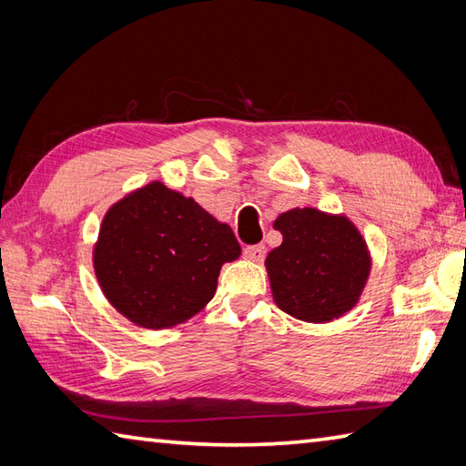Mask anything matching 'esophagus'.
<instances>
[{
    "label": "esophagus",
    "mask_w": 466,
    "mask_h": 466,
    "mask_svg": "<svg viewBox=\"0 0 466 466\" xmlns=\"http://www.w3.org/2000/svg\"><path fill=\"white\" fill-rule=\"evenodd\" d=\"M266 256V248L262 244L258 246H248V248H244V258L246 260H252V262H262Z\"/></svg>",
    "instance_id": "34e87169"
}]
</instances>
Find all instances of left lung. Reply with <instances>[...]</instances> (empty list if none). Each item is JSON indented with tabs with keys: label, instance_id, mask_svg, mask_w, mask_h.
Segmentation results:
<instances>
[{
	"label": "left lung",
	"instance_id": "8db88e82",
	"mask_svg": "<svg viewBox=\"0 0 466 466\" xmlns=\"http://www.w3.org/2000/svg\"><path fill=\"white\" fill-rule=\"evenodd\" d=\"M274 228L282 244L264 266L276 306L312 324L350 312L372 270L369 244L350 218L304 206L282 212Z\"/></svg>",
	"mask_w": 466,
	"mask_h": 466
}]
</instances>
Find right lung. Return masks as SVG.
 I'll list each match as a JSON object with an SVG mask.
<instances>
[{
	"label": "right lung",
	"instance_id": "obj_1",
	"mask_svg": "<svg viewBox=\"0 0 466 466\" xmlns=\"http://www.w3.org/2000/svg\"><path fill=\"white\" fill-rule=\"evenodd\" d=\"M240 254L230 226L156 180L110 206L92 262L106 300L124 319L164 330L200 312L222 266Z\"/></svg>",
	"mask_w": 466,
	"mask_h": 466
}]
</instances>
